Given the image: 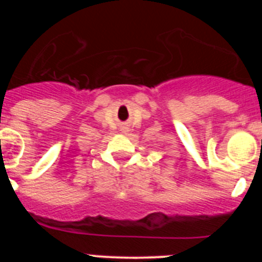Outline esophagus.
<instances>
[{
	"instance_id": "esophagus-1",
	"label": "esophagus",
	"mask_w": 262,
	"mask_h": 262,
	"mask_svg": "<svg viewBox=\"0 0 262 262\" xmlns=\"http://www.w3.org/2000/svg\"><path fill=\"white\" fill-rule=\"evenodd\" d=\"M124 132H126V130H124Z\"/></svg>"
}]
</instances>
